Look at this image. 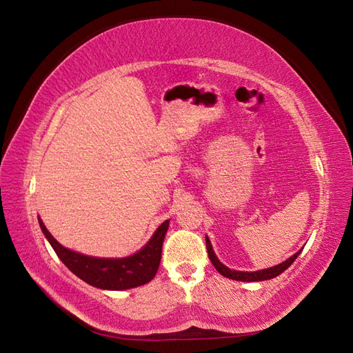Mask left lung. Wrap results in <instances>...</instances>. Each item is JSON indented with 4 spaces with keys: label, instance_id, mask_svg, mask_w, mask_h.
Segmentation results:
<instances>
[{
    "label": "left lung",
    "instance_id": "obj_1",
    "mask_svg": "<svg viewBox=\"0 0 353 353\" xmlns=\"http://www.w3.org/2000/svg\"><path fill=\"white\" fill-rule=\"evenodd\" d=\"M206 249H208V254H209V259H211L212 265L216 268V272L220 274H223L224 277H229V279H234V281H243V282H259V281H268V279H273V277L279 276L281 273H283L285 270H287L292 262L296 261V258L301 254L302 250H299L297 253L292 254L291 258H288L285 262L279 265H274V267H270L265 270H259V272H236V270H230L224 264L219 261L216 258V254L214 253L212 249V244L209 241V238L206 236Z\"/></svg>",
    "mask_w": 353,
    "mask_h": 353
}]
</instances>
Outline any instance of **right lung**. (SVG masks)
<instances>
[{
	"label": "right lung",
	"mask_w": 353,
	"mask_h": 353,
	"mask_svg": "<svg viewBox=\"0 0 353 353\" xmlns=\"http://www.w3.org/2000/svg\"><path fill=\"white\" fill-rule=\"evenodd\" d=\"M39 220L45 238L48 239L57 256L74 274L95 288L115 291L137 288L153 279L161 264L163 238L170 226L168 220L163 221L150 238V241L132 256L109 259L86 256V254L66 249L56 241L42 220Z\"/></svg>",
	"instance_id": "1"
}]
</instances>
